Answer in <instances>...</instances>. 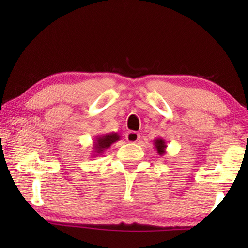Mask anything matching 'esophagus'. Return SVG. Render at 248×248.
I'll return each mask as SVG.
<instances>
[{
  "mask_svg": "<svg viewBox=\"0 0 248 248\" xmlns=\"http://www.w3.org/2000/svg\"><path fill=\"white\" fill-rule=\"evenodd\" d=\"M139 139H140V133H138V132L130 131L126 133V140L131 143H135Z\"/></svg>",
  "mask_w": 248,
  "mask_h": 248,
  "instance_id": "34e87169",
  "label": "esophagus"
}]
</instances>
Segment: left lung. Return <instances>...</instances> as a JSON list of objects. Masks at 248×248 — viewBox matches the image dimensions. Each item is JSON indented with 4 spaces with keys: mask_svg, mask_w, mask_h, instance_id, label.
I'll use <instances>...</instances> for the list:
<instances>
[{
    "mask_svg": "<svg viewBox=\"0 0 248 248\" xmlns=\"http://www.w3.org/2000/svg\"><path fill=\"white\" fill-rule=\"evenodd\" d=\"M154 145L157 150L159 155H164L166 154V149H167V143H166L165 139L157 138L154 140Z\"/></svg>",
    "mask_w": 248,
    "mask_h": 248,
    "instance_id": "obj_1",
    "label": "left lung"
}]
</instances>
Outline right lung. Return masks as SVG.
Returning a JSON list of instances; mask_svg holds the SVG:
<instances>
[{"instance_id": "add662e5", "label": "right lung", "mask_w": 248, "mask_h": 248, "mask_svg": "<svg viewBox=\"0 0 248 248\" xmlns=\"http://www.w3.org/2000/svg\"><path fill=\"white\" fill-rule=\"evenodd\" d=\"M120 141V135L117 133H107L103 135H98L93 141V155L91 157H97L103 154V152L110 147L115 142Z\"/></svg>"}]
</instances>
